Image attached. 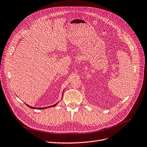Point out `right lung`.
Returning a JSON list of instances; mask_svg holds the SVG:
<instances>
[{"label": "right lung", "instance_id": "right-lung-1", "mask_svg": "<svg viewBox=\"0 0 147 147\" xmlns=\"http://www.w3.org/2000/svg\"><path fill=\"white\" fill-rule=\"evenodd\" d=\"M57 103H56V104L54 105H53V106L48 107H46V108H34V107H30V106H29V105H27L28 107H30V108H34V109H45V108H50V107H55V106H56V105H57Z\"/></svg>", "mask_w": 147, "mask_h": 147}]
</instances>
